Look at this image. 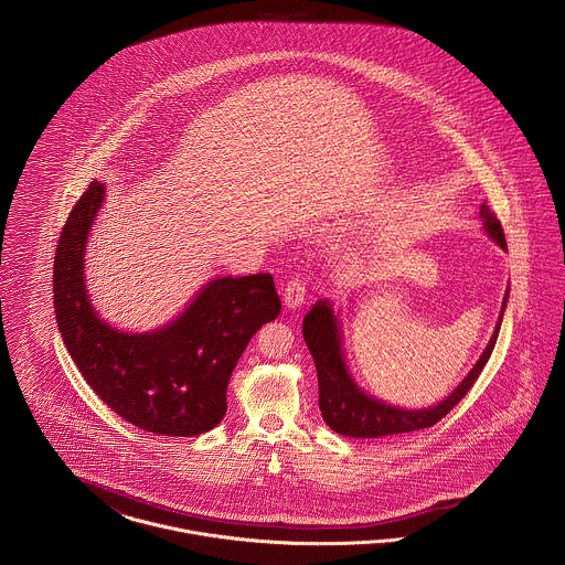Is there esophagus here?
Returning a JSON list of instances; mask_svg holds the SVG:
<instances>
[{
	"mask_svg": "<svg viewBox=\"0 0 565 565\" xmlns=\"http://www.w3.org/2000/svg\"><path fill=\"white\" fill-rule=\"evenodd\" d=\"M282 301L287 308L296 310L306 301V280L301 276H294L282 287Z\"/></svg>",
	"mask_w": 565,
	"mask_h": 565,
	"instance_id": "obj_1",
	"label": "esophagus"
}]
</instances>
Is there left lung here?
Masks as SVG:
<instances>
[{
    "instance_id": "left-lung-1",
    "label": "left lung",
    "mask_w": 565,
    "mask_h": 565,
    "mask_svg": "<svg viewBox=\"0 0 565 565\" xmlns=\"http://www.w3.org/2000/svg\"><path fill=\"white\" fill-rule=\"evenodd\" d=\"M480 218H482L484 232L495 239L502 248H505L504 230H502V223L498 221L495 212L489 209L487 204H482L480 206ZM505 301H508V291H505L504 303H502V312H500L495 331H493L484 353L480 355L475 367L470 370V374L438 406H431V408H425V411L395 408V406L385 404L376 397L365 395L353 383V379L347 370V363H344L338 317L333 315V308H331L329 301H317L312 306V310L303 317L301 331H303L306 347L312 353L315 365H317L319 408H321L323 420L335 434L351 436V438H383V436L408 434V431H416V429H425V427L436 425L443 416L448 415L466 397V393L475 386L476 379L480 376L482 367L487 365L489 356L493 353V347L498 342Z\"/></svg>"
}]
</instances>
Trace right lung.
I'll return each instance as SVG.
<instances>
[{"label":"right lung","mask_w":565,"mask_h":565,"mask_svg":"<svg viewBox=\"0 0 565 565\" xmlns=\"http://www.w3.org/2000/svg\"><path fill=\"white\" fill-rule=\"evenodd\" d=\"M93 180L61 232L53 299L63 344L102 402L159 436H198L227 413V385L248 340L280 315L269 274L214 278L177 321L147 333L108 326L85 289V244L104 202Z\"/></svg>","instance_id":"add662e5"}]
</instances>
